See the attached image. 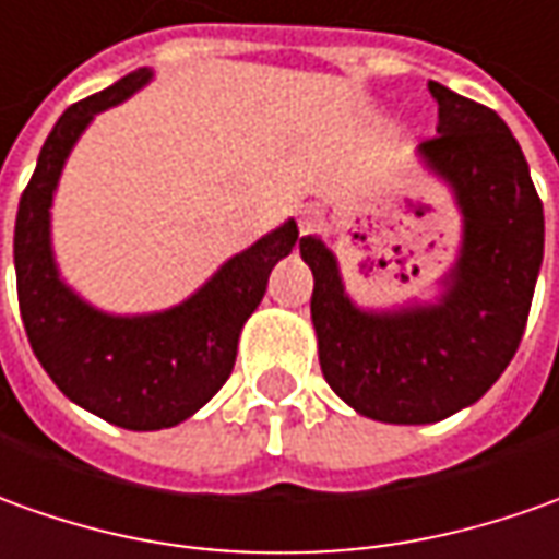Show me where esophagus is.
I'll list each match as a JSON object with an SVG mask.
<instances>
[{"instance_id":"34e87169","label":"esophagus","mask_w":559,"mask_h":559,"mask_svg":"<svg viewBox=\"0 0 559 559\" xmlns=\"http://www.w3.org/2000/svg\"><path fill=\"white\" fill-rule=\"evenodd\" d=\"M321 226H324V211H321L318 204H306V207L299 211V229L309 235V231H318Z\"/></svg>"}]
</instances>
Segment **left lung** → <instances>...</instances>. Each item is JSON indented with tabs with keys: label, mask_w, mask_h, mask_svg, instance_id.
I'll list each match as a JSON object with an SVG mask.
<instances>
[{
	"label": "left lung",
	"mask_w": 559,
	"mask_h": 559,
	"mask_svg": "<svg viewBox=\"0 0 559 559\" xmlns=\"http://www.w3.org/2000/svg\"><path fill=\"white\" fill-rule=\"evenodd\" d=\"M438 134L419 152L453 186L465 235L438 306L360 311L336 260L299 238L328 385L376 423H440L480 401L518 352L545 250V214L520 143L489 106L428 82Z\"/></svg>",
	"instance_id": "1"
}]
</instances>
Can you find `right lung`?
Segmentation results:
<instances>
[{"label": "right lung", "instance_id": "right-lung-1", "mask_svg": "<svg viewBox=\"0 0 559 559\" xmlns=\"http://www.w3.org/2000/svg\"><path fill=\"white\" fill-rule=\"evenodd\" d=\"M136 70L112 88L72 104L39 152L14 223V272L26 340L45 373L79 407L128 431H158L189 419L226 385L238 333L260 306L269 272L294 250L299 229L284 223L231 257L183 306L143 318L91 309L57 278L48 207L72 143L88 121L150 82Z\"/></svg>", "mask_w": 559, "mask_h": 559}]
</instances>
